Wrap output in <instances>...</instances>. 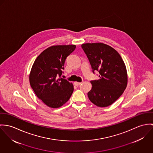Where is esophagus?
Here are the masks:
<instances>
[{
    "label": "esophagus",
    "instance_id": "obj_1",
    "mask_svg": "<svg viewBox=\"0 0 153 153\" xmlns=\"http://www.w3.org/2000/svg\"><path fill=\"white\" fill-rule=\"evenodd\" d=\"M82 83L81 82H75L74 83V85H80Z\"/></svg>",
    "mask_w": 153,
    "mask_h": 153
}]
</instances>
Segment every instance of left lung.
Instances as JSON below:
<instances>
[{
	"mask_svg": "<svg viewBox=\"0 0 153 153\" xmlns=\"http://www.w3.org/2000/svg\"><path fill=\"white\" fill-rule=\"evenodd\" d=\"M82 47L93 71L97 70L100 74L99 80L90 82L92 88L87 93L89 100L100 107L111 105L127 85V72L123 60L114 49L104 43H84Z\"/></svg>",
	"mask_w": 153,
	"mask_h": 153,
	"instance_id": "left-lung-1",
	"label": "left lung"
}]
</instances>
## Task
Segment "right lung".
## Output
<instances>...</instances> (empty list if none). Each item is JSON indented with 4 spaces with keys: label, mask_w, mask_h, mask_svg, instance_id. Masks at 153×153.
<instances>
[{
    "label": "right lung",
    "mask_w": 153,
    "mask_h": 153,
    "mask_svg": "<svg viewBox=\"0 0 153 153\" xmlns=\"http://www.w3.org/2000/svg\"><path fill=\"white\" fill-rule=\"evenodd\" d=\"M76 45L52 46L36 58L29 74L30 85L37 97L49 107H60L70 98L74 87L60 78L65 60Z\"/></svg>",
    "instance_id": "1"
}]
</instances>
